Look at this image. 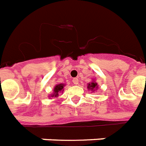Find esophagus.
Masks as SVG:
<instances>
[{
	"instance_id": "34e87169",
	"label": "esophagus",
	"mask_w": 146,
	"mask_h": 146,
	"mask_svg": "<svg viewBox=\"0 0 146 146\" xmlns=\"http://www.w3.org/2000/svg\"><path fill=\"white\" fill-rule=\"evenodd\" d=\"M73 83L75 84V85H77V84H79V80H78L77 78H74L73 80Z\"/></svg>"
}]
</instances>
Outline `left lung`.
Wrapping results in <instances>:
<instances>
[{"mask_svg": "<svg viewBox=\"0 0 146 146\" xmlns=\"http://www.w3.org/2000/svg\"><path fill=\"white\" fill-rule=\"evenodd\" d=\"M98 88H99V86H98L97 83L96 82L95 80H93L92 82H90V83H89L87 84V89L89 90L92 91V93H94L95 91L97 90Z\"/></svg>", "mask_w": 146, "mask_h": 146, "instance_id": "left-lung-1", "label": "left lung"}]
</instances>
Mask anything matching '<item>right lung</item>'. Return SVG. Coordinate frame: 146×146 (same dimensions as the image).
Segmentation results:
<instances>
[{
  "instance_id": "1",
  "label": "right lung",
  "mask_w": 146,
  "mask_h": 146,
  "mask_svg": "<svg viewBox=\"0 0 146 146\" xmlns=\"http://www.w3.org/2000/svg\"><path fill=\"white\" fill-rule=\"evenodd\" d=\"M65 86V83H59V84H56L54 86V88H53V93H51L50 95H49V99H51L52 97H58L59 93H63V92Z\"/></svg>"
}]
</instances>
